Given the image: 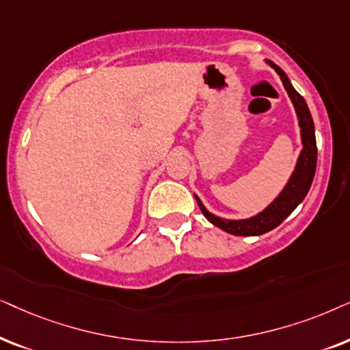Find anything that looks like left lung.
Masks as SVG:
<instances>
[{
    "mask_svg": "<svg viewBox=\"0 0 350 350\" xmlns=\"http://www.w3.org/2000/svg\"><path fill=\"white\" fill-rule=\"evenodd\" d=\"M269 65L272 68H275V72L280 75V80L283 81V86L290 96L293 104H295L297 118H299V126H301V137H302V148L299 160H297L296 170L293 172V176L288 180L286 187L283 189V192L264 209L262 213H259L258 216L243 219V221H229V219H221L214 216L203 206V203L200 202V198L195 195L200 209H202L203 216L208 219L209 222L214 226L222 229L224 232L232 235L239 237H254V235H262L265 232L275 229L277 226L285 221L290 214L295 211L297 204H299L304 197L309 192L312 180L315 176V167H317V142H315V128L314 121H312L309 107H307L304 97L297 92L295 88L291 86L290 80H288L286 73L275 65L273 62L267 60Z\"/></svg>",
    "mask_w": 350,
    "mask_h": 350,
    "instance_id": "8db88e82",
    "label": "left lung"
}]
</instances>
